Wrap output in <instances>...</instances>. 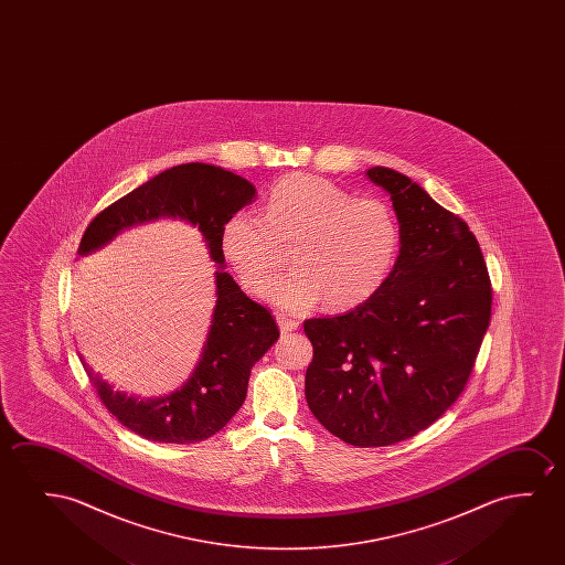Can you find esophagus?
I'll list each match as a JSON object with an SVG mask.
<instances>
[{"label":"esophagus","instance_id":"obj_1","mask_svg":"<svg viewBox=\"0 0 565 565\" xmlns=\"http://www.w3.org/2000/svg\"><path fill=\"white\" fill-rule=\"evenodd\" d=\"M276 320H278V326L279 330H281V333L294 332V330H297V326H299V322H297L295 318L286 317V315H278Z\"/></svg>","mask_w":565,"mask_h":565}]
</instances>
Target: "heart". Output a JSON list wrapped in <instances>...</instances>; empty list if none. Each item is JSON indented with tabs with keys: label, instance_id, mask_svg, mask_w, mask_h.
Listing matches in <instances>:
<instances>
[{
	"label": "heart",
	"instance_id": "heart-1",
	"mask_svg": "<svg viewBox=\"0 0 565 565\" xmlns=\"http://www.w3.org/2000/svg\"><path fill=\"white\" fill-rule=\"evenodd\" d=\"M402 243L390 202L356 199L315 175H287L271 186L263 214H233L222 232L227 263L243 286L260 291L286 263L294 270L271 284L268 297L281 309L348 310L384 286Z\"/></svg>",
	"mask_w": 565,
	"mask_h": 565
}]
</instances>
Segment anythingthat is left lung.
<instances>
[{
    "mask_svg": "<svg viewBox=\"0 0 565 565\" xmlns=\"http://www.w3.org/2000/svg\"><path fill=\"white\" fill-rule=\"evenodd\" d=\"M366 175L392 194L402 248L369 301L305 320L315 349L305 395L326 430L379 448L413 438L457 402L490 324L492 287L461 217L399 171Z\"/></svg>",
    "mask_w": 565,
    "mask_h": 565,
    "instance_id": "1",
    "label": "left lung"
}]
</instances>
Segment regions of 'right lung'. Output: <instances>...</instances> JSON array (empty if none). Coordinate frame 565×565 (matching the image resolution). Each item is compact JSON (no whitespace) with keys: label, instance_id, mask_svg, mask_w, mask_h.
Instances as JSON below:
<instances>
[{"label":"right lung","instance_id":"right-lung-1","mask_svg":"<svg viewBox=\"0 0 565 565\" xmlns=\"http://www.w3.org/2000/svg\"><path fill=\"white\" fill-rule=\"evenodd\" d=\"M255 199L247 179L209 163H181L96 214L78 245V255L93 253L117 233L160 216L181 217L196 225L209 245L216 271V309L201 361L185 386L160 399L139 402L94 374L83 361L104 407L142 438L162 444H194L220 433L247 395L253 364L278 340L270 310L248 299L224 271L222 232L230 217Z\"/></svg>","mask_w":565,"mask_h":565}]
</instances>
